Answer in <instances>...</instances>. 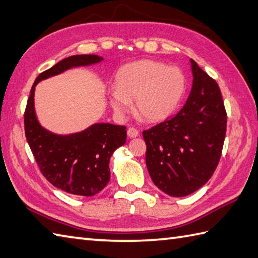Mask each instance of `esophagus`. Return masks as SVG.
I'll list each match as a JSON object with an SVG mask.
<instances>
[{"mask_svg":"<svg viewBox=\"0 0 258 258\" xmlns=\"http://www.w3.org/2000/svg\"><path fill=\"white\" fill-rule=\"evenodd\" d=\"M139 134H140L139 130H136L135 127H130L127 130V135H128V138H131V139L136 138V136H139Z\"/></svg>","mask_w":258,"mask_h":258,"instance_id":"esophagus-1","label":"esophagus"}]
</instances>
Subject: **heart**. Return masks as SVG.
<instances>
[{"label":"heart","mask_w":258,"mask_h":258,"mask_svg":"<svg viewBox=\"0 0 258 258\" xmlns=\"http://www.w3.org/2000/svg\"><path fill=\"white\" fill-rule=\"evenodd\" d=\"M114 87L109 103L115 112L128 114L130 102H134L141 117L157 122L169 116L177 107L185 91V76L176 67L142 59L120 68Z\"/></svg>","instance_id":"heart-1"}]
</instances>
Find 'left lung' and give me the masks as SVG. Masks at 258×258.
<instances>
[{
  "mask_svg": "<svg viewBox=\"0 0 258 258\" xmlns=\"http://www.w3.org/2000/svg\"><path fill=\"white\" fill-rule=\"evenodd\" d=\"M193 86L172 117L143 131L146 166L164 193L183 197L201 188L220 162L227 115L216 81L190 59Z\"/></svg>",
  "mask_w": 258,
  "mask_h": 258,
  "instance_id": "left-lung-1",
  "label": "left lung"
}]
</instances>
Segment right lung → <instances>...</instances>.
I'll list each match as a JSON object with an SVG mask.
<instances>
[{"mask_svg": "<svg viewBox=\"0 0 258 258\" xmlns=\"http://www.w3.org/2000/svg\"><path fill=\"white\" fill-rule=\"evenodd\" d=\"M94 54L73 55L62 59L37 76L31 89L24 112L27 143L37 166L55 187L80 196H93L109 180V158L126 142V127L108 123L94 124L83 132L56 135L37 122L34 111V91L38 82L71 68L101 62Z\"/></svg>", "mask_w": 258, "mask_h": 258, "instance_id": "add662e5", "label": "right lung"}]
</instances>
